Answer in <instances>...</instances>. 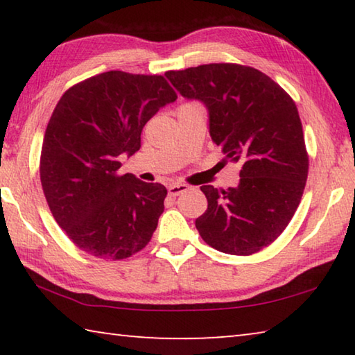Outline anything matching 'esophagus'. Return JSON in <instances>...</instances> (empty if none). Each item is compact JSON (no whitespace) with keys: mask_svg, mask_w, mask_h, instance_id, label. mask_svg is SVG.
I'll return each instance as SVG.
<instances>
[{"mask_svg":"<svg viewBox=\"0 0 355 355\" xmlns=\"http://www.w3.org/2000/svg\"><path fill=\"white\" fill-rule=\"evenodd\" d=\"M188 189H189V186L184 183H172V184H169V188H167V191H169V196H172V197L183 194V192H186Z\"/></svg>","mask_w":355,"mask_h":355,"instance_id":"34e87169","label":"esophagus"}]
</instances>
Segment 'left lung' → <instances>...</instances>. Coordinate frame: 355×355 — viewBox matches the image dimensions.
I'll return each instance as SVG.
<instances>
[{
  "mask_svg": "<svg viewBox=\"0 0 355 355\" xmlns=\"http://www.w3.org/2000/svg\"><path fill=\"white\" fill-rule=\"evenodd\" d=\"M180 95L208 111L209 136L227 161L241 164L235 188L200 186L208 208L196 219L203 241L252 255L279 238L299 207L309 173L297 107L277 83L238 64L171 70Z\"/></svg>",
  "mask_w": 355,
  "mask_h": 355,
  "instance_id": "8db88e82",
  "label": "left lung"
}]
</instances>
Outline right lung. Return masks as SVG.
<instances>
[{"label":"right lung","mask_w":355,"mask_h":355,"mask_svg":"<svg viewBox=\"0 0 355 355\" xmlns=\"http://www.w3.org/2000/svg\"><path fill=\"white\" fill-rule=\"evenodd\" d=\"M175 100L164 76L111 70L58 101L42 144L40 182L53 218L81 250L123 260L148 244L167 189L116 172L120 156L141 148L144 125Z\"/></svg>","instance_id":"1"}]
</instances>
